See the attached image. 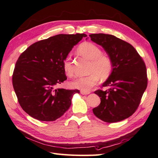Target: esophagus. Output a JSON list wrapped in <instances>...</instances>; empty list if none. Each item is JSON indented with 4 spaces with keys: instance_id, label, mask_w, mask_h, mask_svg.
Segmentation results:
<instances>
[{
    "instance_id": "34e87169",
    "label": "esophagus",
    "mask_w": 158,
    "mask_h": 158,
    "mask_svg": "<svg viewBox=\"0 0 158 158\" xmlns=\"http://www.w3.org/2000/svg\"><path fill=\"white\" fill-rule=\"evenodd\" d=\"M90 93H91V92H90V91H87V92H86V91H80V93H81L82 95H88V94H89Z\"/></svg>"
}]
</instances>
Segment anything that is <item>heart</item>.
Segmentation results:
<instances>
[{
    "label": "heart",
    "instance_id": "heart-1",
    "mask_svg": "<svg viewBox=\"0 0 158 158\" xmlns=\"http://www.w3.org/2000/svg\"><path fill=\"white\" fill-rule=\"evenodd\" d=\"M77 52L91 60L89 70V72L91 73L73 80L71 83V86L83 91H90L99 81V79L106 80L110 76L114 69L113 60L110 56L102 54L100 48L89 41L80 44L77 48ZM63 66L65 74L69 77H72L73 70L69 56L64 59Z\"/></svg>",
    "mask_w": 158,
    "mask_h": 158
}]
</instances>
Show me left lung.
Here are the masks:
<instances>
[{"label": "left lung", "instance_id": "1", "mask_svg": "<svg viewBox=\"0 0 158 158\" xmlns=\"http://www.w3.org/2000/svg\"><path fill=\"white\" fill-rule=\"evenodd\" d=\"M100 45L114 63L112 74L94 93L101 103L93 109L94 114L107 123H115L132 115L139 106L147 86L146 65L136 49L126 41L112 35L98 33L89 35Z\"/></svg>", "mask_w": 158, "mask_h": 158}]
</instances>
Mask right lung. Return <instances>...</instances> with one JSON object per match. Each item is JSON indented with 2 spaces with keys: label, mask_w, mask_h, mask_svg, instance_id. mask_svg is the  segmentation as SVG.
<instances>
[{
  "label": "right lung",
  "mask_w": 158,
  "mask_h": 158,
  "mask_svg": "<svg viewBox=\"0 0 158 158\" xmlns=\"http://www.w3.org/2000/svg\"><path fill=\"white\" fill-rule=\"evenodd\" d=\"M85 34H60L31 45L19 56L12 83L22 108L31 117L53 121L68 110L78 90L55 89L67 80L63 63Z\"/></svg>",
  "instance_id": "right-lung-1"
}]
</instances>
